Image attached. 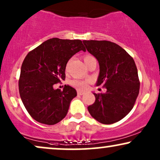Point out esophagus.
<instances>
[{
    "mask_svg": "<svg viewBox=\"0 0 160 160\" xmlns=\"http://www.w3.org/2000/svg\"><path fill=\"white\" fill-rule=\"evenodd\" d=\"M84 92H82V91H78V95H82V94H84Z\"/></svg>",
    "mask_w": 160,
    "mask_h": 160,
    "instance_id": "34e87169",
    "label": "esophagus"
}]
</instances>
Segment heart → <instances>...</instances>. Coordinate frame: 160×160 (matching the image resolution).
I'll return each instance as SVG.
<instances>
[{"label": "heart", "instance_id": "1", "mask_svg": "<svg viewBox=\"0 0 160 160\" xmlns=\"http://www.w3.org/2000/svg\"><path fill=\"white\" fill-rule=\"evenodd\" d=\"M93 58L92 56L91 55H86L84 57V61H86L87 60L90 59V58ZM87 84H88V82L86 81V80H74L71 82V85L72 86L75 87V88H78L80 90H83L87 87Z\"/></svg>", "mask_w": 160, "mask_h": 160}]
</instances>
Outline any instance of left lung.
I'll return each mask as SVG.
<instances>
[{
  "label": "left lung",
  "mask_w": 160,
  "mask_h": 160,
  "mask_svg": "<svg viewBox=\"0 0 160 160\" xmlns=\"http://www.w3.org/2000/svg\"><path fill=\"white\" fill-rule=\"evenodd\" d=\"M87 51L100 65L96 86L106 92L95 94V102L88 107L93 118L102 124L122 120L134 106L139 92L138 72L132 57L117 44L107 40H83Z\"/></svg>",
  "instance_id": "left-lung-1"
}]
</instances>
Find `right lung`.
Returning a JSON list of instances; mask_svg holds the SVG:
<instances>
[{
	"label": "right lung",
	"mask_w": 160,
	"mask_h": 160,
	"mask_svg": "<svg viewBox=\"0 0 160 160\" xmlns=\"http://www.w3.org/2000/svg\"><path fill=\"white\" fill-rule=\"evenodd\" d=\"M86 48L80 40L54 38L46 40L26 56L21 66L18 87L27 112L38 122L54 125L66 116L77 92L69 86L63 90L53 86L66 78V64Z\"/></svg>",
	"instance_id": "1"
}]
</instances>
